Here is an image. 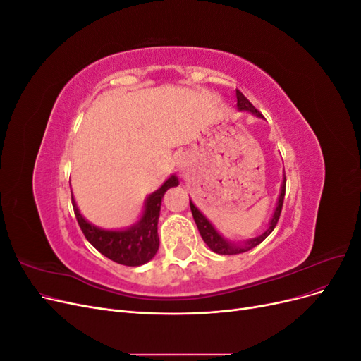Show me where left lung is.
Instances as JSON below:
<instances>
[{
    "mask_svg": "<svg viewBox=\"0 0 361 361\" xmlns=\"http://www.w3.org/2000/svg\"><path fill=\"white\" fill-rule=\"evenodd\" d=\"M236 97H238V108L239 110H247V111H251L255 113L256 116H262L257 108L251 104L247 97L236 90ZM285 192H286V178L283 179V183H281V192H280V197H279V203H277V207H276V212L274 215H272L271 218V223H269V228L264 233L260 235L255 239H250L248 243H245V245H238V244H231L228 241H226V239L218 233L214 226L206 220V216L197 209V207L194 206V203L190 200V207H191V212H192V216H194V221L195 224H197V228L199 232L203 238V241L206 243V245L209 247L212 251H215V253L218 255H239V253H244V251H248L253 247L259 245L264 239L274 231V227L277 226L279 223V218H280V214H281V207H283V200H285Z\"/></svg>",
    "mask_w": 361,
    "mask_h": 361,
    "instance_id": "obj_1",
    "label": "left lung"
}]
</instances>
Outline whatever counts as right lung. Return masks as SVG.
<instances>
[{
	"label": "right lung",
	"mask_w": 361,
	"mask_h": 361,
	"mask_svg": "<svg viewBox=\"0 0 361 361\" xmlns=\"http://www.w3.org/2000/svg\"><path fill=\"white\" fill-rule=\"evenodd\" d=\"M178 179L171 176L164 182L162 187L149 195L146 200V209L140 221L126 231H102V228L90 224L80 214L72 197L73 212L84 236L101 255L111 259L120 265L138 267L149 262L157 255L159 247L158 238V218L161 209V200L164 192L169 188L176 187Z\"/></svg>",
	"instance_id": "add662e5"
}]
</instances>
